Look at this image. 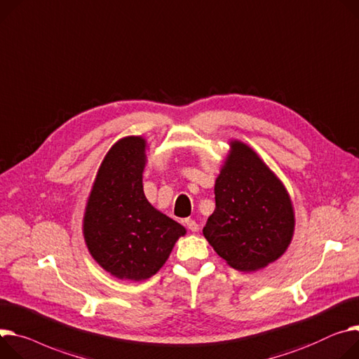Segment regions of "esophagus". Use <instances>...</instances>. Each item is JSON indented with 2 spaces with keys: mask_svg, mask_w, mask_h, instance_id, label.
Segmentation results:
<instances>
[{
  "mask_svg": "<svg viewBox=\"0 0 359 359\" xmlns=\"http://www.w3.org/2000/svg\"><path fill=\"white\" fill-rule=\"evenodd\" d=\"M185 224H187V227H188V230H191V231H198V229H200V226H198V223L196 222V219H191V218H188V219H185Z\"/></svg>",
  "mask_w": 359,
  "mask_h": 359,
  "instance_id": "34e87169",
  "label": "esophagus"
}]
</instances>
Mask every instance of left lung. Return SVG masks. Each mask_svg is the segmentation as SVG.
I'll list each match as a JSON object with an SVG mask.
<instances>
[{
	"instance_id": "obj_1",
	"label": "left lung",
	"mask_w": 359,
	"mask_h": 359,
	"mask_svg": "<svg viewBox=\"0 0 359 359\" xmlns=\"http://www.w3.org/2000/svg\"><path fill=\"white\" fill-rule=\"evenodd\" d=\"M215 178V210L203 234L214 252L240 271H256L280 259L294 233L289 192L259 154L230 140Z\"/></svg>"
}]
</instances>
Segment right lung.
<instances>
[{"instance_id": "add662e5", "label": "right lung", "mask_w": 359, "mask_h": 359, "mask_svg": "<svg viewBox=\"0 0 359 359\" xmlns=\"http://www.w3.org/2000/svg\"><path fill=\"white\" fill-rule=\"evenodd\" d=\"M144 136H125L104 155L85 207L83 237L95 262L119 280H147L168 260L184 226L145 197Z\"/></svg>"}]
</instances>
